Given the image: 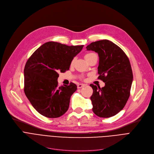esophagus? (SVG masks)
<instances>
[{
    "label": "esophagus",
    "mask_w": 154,
    "mask_h": 154,
    "mask_svg": "<svg viewBox=\"0 0 154 154\" xmlns=\"http://www.w3.org/2000/svg\"><path fill=\"white\" fill-rule=\"evenodd\" d=\"M84 86H85V84H79L77 85V88H82V87H84Z\"/></svg>",
    "instance_id": "esophagus-1"
}]
</instances>
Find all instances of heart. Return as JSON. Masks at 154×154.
<instances>
[{
  "instance_id": "heart-1",
  "label": "heart",
  "mask_w": 154,
  "mask_h": 154,
  "mask_svg": "<svg viewBox=\"0 0 154 154\" xmlns=\"http://www.w3.org/2000/svg\"><path fill=\"white\" fill-rule=\"evenodd\" d=\"M93 54H94V53H88V54H87L85 55V58L87 59V58L88 57H90L91 55H93ZM74 62H75V59H73V60H72V62H71V63H70L71 66H72V65L74 63Z\"/></svg>"
}]
</instances>
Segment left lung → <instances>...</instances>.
Listing matches in <instances>:
<instances>
[{
	"label": "left lung",
	"mask_w": 154,
	"mask_h": 154,
	"mask_svg": "<svg viewBox=\"0 0 154 154\" xmlns=\"http://www.w3.org/2000/svg\"><path fill=\"white\" fill-rule=\"evenodd\" d=\"M86 48L98 54V79L105 82L102 88L90 85L93 88L92 110L100 117L114 116L123 109L130 96L133 80L130 61L125 52L109 40L92 42Z\"/></svg>",
	"instance_id": "left-lung-1"
}]
</instances>
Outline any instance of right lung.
I'll list each match as a JSON object with an SVG mask.
<instances>
[{"label": "right lung", "mask_w": 154, "mask_h": 154, "mask_svg": "<svg viewBox=\"0 0 154 154\" xmlns=\"http://www.w3.org/2000/svg\"><path fill=\"white\" fill-rule=\"evenodd\" d=\"M84 45H67L55 42L42 45L32 54L24 68V92L32 106L41 115L57 118L69 107L77 85L58 86L59 72H65Z\"/></svg>", "instance_id": "add662e5"}]
</instances>
